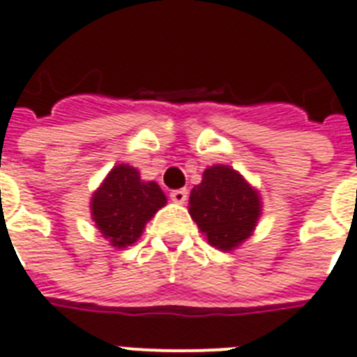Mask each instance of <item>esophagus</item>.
I'll list each match as a JSON object with an SVG mask.
<instances>
[{"label":"esophagus","instance_id":"esophagus-1","mask_svg":"<svg viewBox=\"0 0 357 357\" xmlns=\"http://www.w3.org/2000/svg\"><path fill=\"white\" fill-rule=\"evenodd\" d=\"M171 199H173L175 204H186V199H188V190H173V192H171Z\"/></svg>","mask_w":357,"mask_h":357}]
</instances>
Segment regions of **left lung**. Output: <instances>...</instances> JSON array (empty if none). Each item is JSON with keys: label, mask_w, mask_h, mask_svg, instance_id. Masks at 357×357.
<instances>
[{"label": "left lung", "mask_w": 357, "mask_h": 357, "mask_svg": "<svg viewBox=\"0 0 357 357\" xmlns=\"http://www.w3.org/2000/svg\"><path fill=\"white\" fill-rule=\"evenodd\" d=\"M188 211L211 245L232 251L253 234L262 205L259 192L238 171L213 165L190 192Z\"/></svg>", "instance_id": "8db88e82"}]
</instances>
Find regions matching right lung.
<instances>
[{
  "label": "right lung",
  "mask_w": 357,
  "mask_h": 357,
  "mask_svg": "<svg viewBox=\"0 0 357 357\" xmlns=\"http://www.w3.org/2000/svg\"><path fill=\"white\" fill-rule=\"evenodd\" d=\"M167 204L153 181L144 182L127 163L112 169L91 199V217L114 247L132 245L150 218Z\"/></svg>",
  "instance_id": "add662e5"
}]
</instances>
